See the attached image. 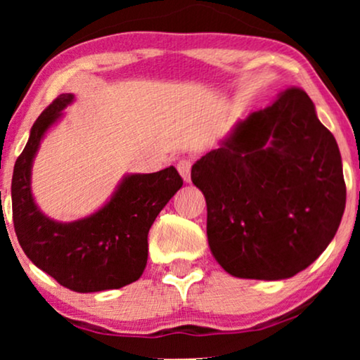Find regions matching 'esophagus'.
I'll return each instance as SVG.
<instances>
[{
	"label": "esophagus",
	"instance_id": "1",
	"mask_svg": "<svg viewBox=\"0 0 360 360\" xmlns=\"http://www.w3.org/2000/svg\"><path fill=\"white\" fill-rule=\"evenodd\" d=\"M176 170H179V174L181 175V179H184L186 184L190 181V172H191V160L190 159H180L176 162Z\"/></svg>",
	"mask_w": 360,
	"mask_h": 360
}]
</instances>
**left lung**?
Instances as JSON below:
<instances>
[{
  "instance_id": "left-lung-1",
  "label": "left lung",
  "mask_w": 360,
  "mask_h": 360,
  "mask_svg": "<svg viewBox=\"0 0 360 360\" xmlns=\"http://www.w3.org/2000/svg\"><path fill=\"white\" fill-rule=\"evenodd\" d=\"M211 254L239 278H290L331 243L346 208L342 160L302 88L239 121L196 160Z\"/></svg>"
}]
</instances>
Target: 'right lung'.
I'll list each match as a JSON object with an SVG mask.
<instances>
[{
	"mask_svg": "<svg viewBox=\"0 0 360 360\" xmlns=\"http://www.w3.org/2000/svg\"><path fill=\"white\" fill-rule=\"evenodd\" d=\"M73 98L63 93L42 111L14 164V231L24 254L62 287L78 293L105 292L136 282L144 272L150 226L184 180L172 165L154 174H129L86 218L62 223L44 214L31 190L32 162L46 132Z\"/></svg>",
	"mask_w": 360,
	"mask_h": 360,
	"instance_id": "add662e5",
	"label": "right lung"
}]
</instances>
